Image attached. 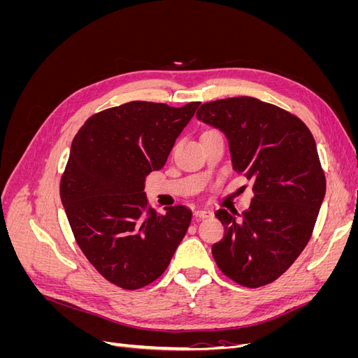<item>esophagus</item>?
<instances>
[{"mask_svg": "<svg viewBox=\"0 0 358 358\" xmlns=\"http://www.w3.org/2000/svg\"><path fill=\"white\" fill-rule=\"evenodd\" d=\"M210 215H212V212L208 210V209H199V210L194 212V218L199 221L201 218H208V216H210Z\"/></svg>", "mask_w": 358, "mask_h": 358, "instance_id": "obj_1", "label": "esophagus"}]
</instances>
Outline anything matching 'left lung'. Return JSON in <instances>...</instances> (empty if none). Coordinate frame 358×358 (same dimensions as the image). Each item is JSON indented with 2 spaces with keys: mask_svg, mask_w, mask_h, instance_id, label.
Segmentation results:
<instances>
[{
  "mask_svg": "<svg viewBox=\"0 0 358 358\" xmlns=\"http://www.w3.org/2000/svg\"><path fill=\"white\" fill-rule=\"evenodd\" d=\"M197 119L227 136L233 169L254 191L241 218L215 212L225 231L212 246L215 263L239 285H267L308 245L326 196L315 140L296 115L252 96L204 103Z\"/></svg>",
  "mask_w": 358,
  "mask_h": 358,
  "instance_id": "8db88e82",
  "label": "left lung"
}]
</instances>
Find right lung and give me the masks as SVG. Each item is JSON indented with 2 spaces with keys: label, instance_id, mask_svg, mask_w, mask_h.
<instances>
[{
  "label": "right lung",
  "instance_id": "1",
  "mask_svg": "<svg viewBox=\"0 0 358 358\" xmlns=\"http://www.w3.org/2000/svg\"><path fill=\"white\" fill-rule=\"evenodd\" d=\"M199 101H129L86 119L74 136L59 194L74 239L109 282L137 289L158 279L185 236L191 210L148 204L145 179L166 164Z\"/></svg>",
  "mask_w": 358,
  "mask_h": 358
}]
</instances>
